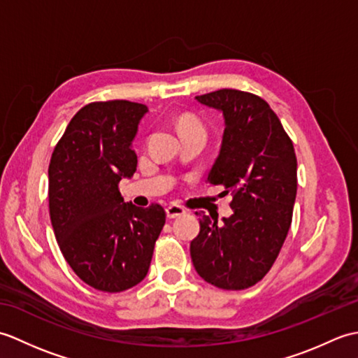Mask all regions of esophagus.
Wrapping results in <instances>:
<instances>
[{"label": "esophagus", "mask_w": 358, "mask_h": 358, "mask_svg": "<svg viewBox=\"0 0 358 358\" xmlns=\"http://www.w3.org/2000/svg\"><path fill=\"white\" fill-rule=\"evenodd\" d=\"M185 214V209L178 206V204H171V206L166 208V215L167 218H177V217H181Z\"/></svg>", "instance_id": "esophagus-1"}]
</instances>
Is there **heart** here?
Listing matches in <instances>:
<instances>
[{"label":"heart","mask_w":358,"mask_h":358,"mask_svg":"<svg viewBox=\"0 0 358 358\" xmlns=\"http://www.w3.org/2000/svg\"><path fill=\"white\" fill-rule=\"evenodd\" d=\"M178 129H180V132H185V131H191V129H201V124H200V121L196 120V118L183 117V118L180 120Z\"/></svg>","instance_id":"1"}]
</instances>
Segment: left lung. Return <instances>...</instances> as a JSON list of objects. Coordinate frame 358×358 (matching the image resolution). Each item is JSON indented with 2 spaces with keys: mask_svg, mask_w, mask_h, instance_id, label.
<instances>
[{
  "mask_svg": "<svg viewBox=\"0 0 358 358\" xmlns=\"http://www.w3.org/2000/svg\"><path fill=\"white\" fill-rule=\"evenodd\" d=\"M195 100L223 115L222 146L206 181L232 189L234 214L222 222L201 215L192 263L204 281L238 291L269 272L286 240L296 195L295 152L260 96L220 89Z\"/></svg>",
  "mask_w": 358,
  "mask_h": 358,
  "instance_id": "1",
  "label": "left lung"
}]
</instances>
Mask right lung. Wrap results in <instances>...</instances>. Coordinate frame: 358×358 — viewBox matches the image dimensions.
Masks as SVG:
<instances>
[{
	"instance_id": "right-lung-1",
	"label": "right lung",
	"mask_w": 358,
	"mask_h": 358,
	"mask_svg": "<svg viewBox=\"0 0 358 358\" xmlns=\"http://www.w3.org/2000/svg\"><path fill=\"white\" fill-rule=\"evenodd\" d=\"M149 109L124 100L90 103L67 124L49 164V210L58 246L98 291L121 292L148 275L166 214L118 191L136 171L132 143Z\"/></svg>"
}]
</instances>
